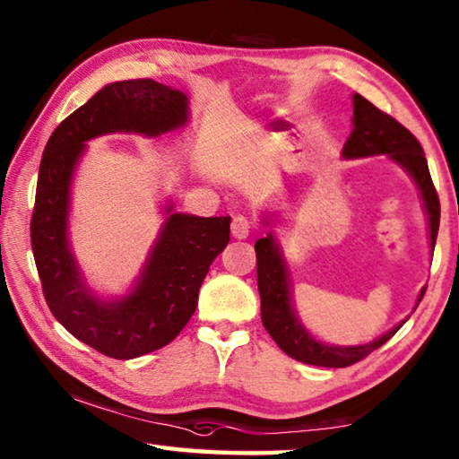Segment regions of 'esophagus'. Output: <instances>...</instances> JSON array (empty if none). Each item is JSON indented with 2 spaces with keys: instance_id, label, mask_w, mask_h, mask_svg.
Listing matches in <instances>:
<instances>
[{
  "instance_id": "34e87169",
  "label": "esophagus",
  "mask_w": 459,
  "mask_h": 459,
  "mask_svg": "<svg viewBox=\"0 0 459 459\" xmlns=\"http://www.w3.org/2000/svg\"><path fill=\"white\" fill-rule=\"evenodd\" d=\"M230 232L232 237L243 240L248 237V232H251V221L247 219V216H235L230 222Z\"/></svg>"
}]
</instances>
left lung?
<instances>
[{
    "instance_id": "1",
    "label": "left lung",
    "mask_w": 459,
    "mask_h": 459,
    "mask_svg": "<svg viewBox=\"0 0 459 459\" xmlns=\"http://www.w3.org/2000/svg\"><path fill=\"white\" fill-rule=\"evenodd\" d=\"M352 103L354 127L348 142L344 143L342 155L346 160H352L388 153V158L397 161L413 178L423 198L427 222H429V245L433 251L435 238H437L439 230V198L431 182V174L429 168H427L421 143L417 142V137L407 127H403L397 119H393L391 115L380 111V108H377L362 95H354ZM255 251H257V285L261 295L263 325H265L269 336L277 342V346L295 360L325 368L351 367V364L362 360L364 356H368L372 351H377L385 342L391 340L401 325L407 322L403 320L393 330H388L380 338L368 342V344L332 346L316 340L301 325L299 317L293 309L290 275H287L281 248H279L275 237L269 232L267 237L259 238L255 243ZM423 295L425 287L419 293L417 306L423 299Z\"/></svg>"
}]
</instances>
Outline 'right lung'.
<instances>
[{"mask_svg": "<svg viewBox=\"0 0 459 459\" xmlns=\"http://www.w3.org/2000/svg\"><path fill=\"white\" fill-rule=\"evenodd\" d=\"M188 97L152 79L119 81L95 92L52 131L44 147L32 212V251L54 317L84 344L129 360L169 344L194 314L216 255L229 245L230 216L172 212L129 295L100 299L84 281L68 245L71 182L84 143L99 135L158 137L186 126Z\"/></svg>", "mask_w": 459, "mask_h": 459, "instance_id": "1", "label": "right lung"}]
</instances>
